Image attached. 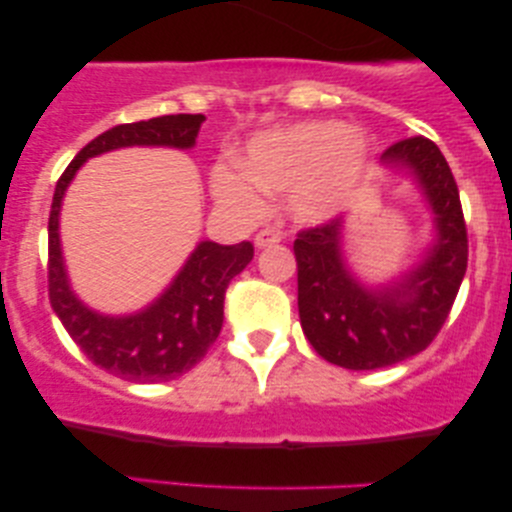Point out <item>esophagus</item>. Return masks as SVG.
I'll return each mask as SVG.
<instances>
[{"instance_id": "1", "label": "esophagus", "mask_w": 512, "mask_h": 512, "mask_svg": "<svg viewBox=\"0 0 512 512\" xmlns=\"http://www.w3.org/2000/svg\"><path fill=\"white\" fill-rule=\"evenodd\" d=\"M281 243V233L274 231V228H262L255 236V248H272V245Z\"/></svg>"}]
</instances>
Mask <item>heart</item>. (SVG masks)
<instances>
[{"instance_id": "heart-1", "label": "heart", "mask_w": 512, "mask_h": 512, "mask_svg": "<svg viewBox=\"0 0 512 512\" xmlns=\"http://www.w3.org/2000/svg\"><path fill=\"white\" fill-rule=\"evenodd\" d=\"M370 142L342 122L310 120L260 134L248 146L245 166L221 161L211 187L221 204L243 216L264 209V192H291L293 214L327 221L339 214L366 178Z\"/></svg>"}]
</instances>
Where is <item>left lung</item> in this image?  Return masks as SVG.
<instances>
[{
	"label": "left lung",
	"instance_id": "left-lung-1",
	"mask_svg": "<svg viewBox=\"0 0 512 512\" xmlns=\"http://www.w3.org/2000/svg\"><path fill=\"white\" fill-rule=\"evenodd\" d=\"M383 161L409 168L436 214V245L402 284L385 291L358 284L342 257V219L303 228L293 243L303 334L325 361L349 370L385 368L424 351L448 320L467 272L460 190L438 146L409 137L387 146Z\"/></svg>",
	"mask_w": 512,
	"mask_h": 512
}]
</instances>
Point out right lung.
<instances>
[{
	"instance_id": "right-lung-1",
	"label": "right lung",
	"mask_w": 512,
	"mask_h": 512,
	"mask_svg": "<svg viewBox=\"0 0 512 512\" xmlns=\"http://www.w3.org/2000/svg\"><path fill=\"white\" fill-rule=\"evenodd\" d=\"M202 122L204 115H163L108 129L74 156L57 180L52 197L48 223V291L52 310L88 361L129 383H166L187 373L207 356L209 346L221 332L228 284L248 267L255 248L248 240L238 245L204 240L154 305L137 315L105 317L88 310L67 284L57 233L62 197L86 158L120 146L190 149Z\"/></svg>"
}]
</instances>
